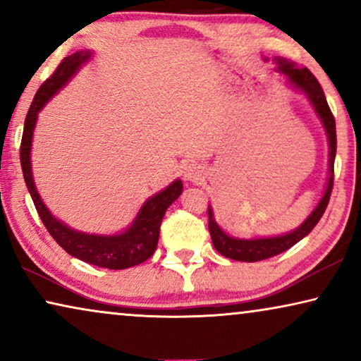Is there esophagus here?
I'll list each match as a JSON object with an SVG mask.
<instances>
[{
  "label": "esophagus",
  "instance_id": "esophagus-1",
  "mask_svg": "<svg viewBox=\"0 0 361 361\" xmlns=\"http://www.w3.org/2000/svg\"><path fill=\"white\" fill-rule=\"evenodd\" d=\"M182 174H184L187 180L197 182L202 176H204V167H202L200 164H197V162H189V164H185Z\"/></svg>",
  "mask_w": 361,
  "mask_h": 361
}]
</instances>
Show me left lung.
I'll return each instance as SVG.
<instances>
[{
  "label": "left lung",
  "instance_id": "obj_1",
  "mask_svg": "<svg viewBox=\"0 0 361 361\" xmlns=\"http://www.w3.org/2000/svg\"><path fill=\"white\" fill-rule=\"evenodd\" d=\"M268 61V59H266ZM276 72L283 75L290 87L295 90L302 92L305 97L309 98L310 105L314 106L315 113L322 121L329 137V180L327 187L322 199L312 210L304 224L290 231V233L281 235V236H269V238H253V240H241L233 238V236L226 235L224 230L220 228L214 219V210L209 205V231L212 236V243H214L215 250L220 255L226 256V258L235 261H246V263H255V261H261L266 258H273V256L283 253V251L289 250L298 241H300L304 236H307L319 220L322 219L325 209H327L330 194H332L334 187V162H335V152H337V133H335V118L330 111L327 98L324 95L322 87L317 82V78L312 75V72L307 67H298L294 62L286 61L284 57H274L273 59Z\"/></svg>",
  "mask_w": 361,
  "mask_h": 361
}]
</instances>
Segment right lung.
Returning <instances> with one entry per match:
<instances>
[{
	"mask_svg": "<svg viewBox=\"0 0 361 361\" xmlns=\"http://www.w3.org/2000/svg\"><path fill=\"white\" fill-rule=\"evenodd\" d=\"M92 57L90 51H78L72 56L63 59L59 63L56 72L42 83L36 97L29 108L26 121H24V131L21 140V167L23 176L26 180L27 190L36 205V210L41 216L42 224L54 240L72 255L73 258L85 261L88 264L98 266V268L108 269H126L131 266L145 263L156 251L157 240H159L161 221L164 219L166 210L169 209L172 202L179 199L182 194V180L176 179L171 185H167L159 194L152 195L145 202L137 212L136 219L125 231L118 235H92L77 231L67 226L63 221L57 220L37 194L36 185L32 179L31 167V146L32 135L36 128L37 113L42 110L44 105L75 75L83 63Z\"/></svg>",
	"mask_w": 361,
	"mask_h": 361,
	"instance_id": "add662e5",
	"label": "right lung"
}]
</instances>
